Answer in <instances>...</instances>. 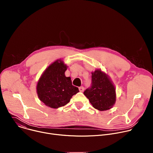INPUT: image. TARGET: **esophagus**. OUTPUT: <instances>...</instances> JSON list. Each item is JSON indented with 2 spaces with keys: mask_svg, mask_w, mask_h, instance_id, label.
Wrapping results in <instances>:
<instances>
[{
  "mask_svg": "<svg viewBox=\"0 0 153 153\" xmlns=\"http://www.w3.org/2000/svg\"><path fill=\"white\" fill-rule=\"evenodd\" d=\"M79 91L80 92H83L84 91V88H83V86H80L79 88Z\"/></svg>",
  "mask_w": 153,
  "mask_h": 153,
  "instance_id": "1",
  "label": "esophagus"
}]
</instances>
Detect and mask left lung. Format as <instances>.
<instances>
[{
  "mask_svg": "<svg viewBox=\"0 0 153 153\" xmlns=\"http://www.w3.org/2000/svg\"><path fill=\"white\" fill-rule=\"evenodd\" d=\"M83 94L93 106L99 111L109 110L116 102L114 86L108 76L99 70L92 73L91 85Z\"/></svg>",
  "mask_w": 153,
  "mask_h": 153,
  "instance_id": "obj_1",
  "label": "left lung"
}]
</instances>
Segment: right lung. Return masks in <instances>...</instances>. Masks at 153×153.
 I'll return each mask as SVG.
<instances>
[{
  "label": "right lung",
  "instance_id": "add662e5",
  "mask_svg": "<svg viewBox=\"0 0 153 153\" xmlns=\"http://www.w3.org/2000/svg\"><path fill=\"white\" fill-rule=\"evenodd\" d=\"M67 66L61 60H56L44 71L37 85V93L39 99L47 106L58 108L67 105L72 96L79 91L77 87L72 85L70 77L65 72Z\"/></svg>",
  "mask_w": 153,
  "mask_h": 153
}]
</instances>
